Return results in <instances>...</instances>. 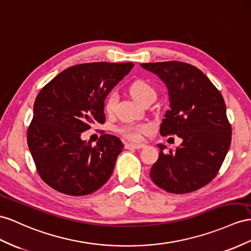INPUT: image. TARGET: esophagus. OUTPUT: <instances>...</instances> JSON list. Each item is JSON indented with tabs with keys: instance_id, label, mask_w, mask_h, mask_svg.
I'll use <instances>...</instances> for the list:
<instances>
[{
	"instance_id": "34e87169",
	"label": "esophagus",
	"mask_w": 251,
	"mask_h": 251,
	"mask_svg": "<svg viewBox=\"0 0 251 251\" xmlns=\"http://www.w3.org/2000/svg\"><path fill=\"white\" fill-rule=\"evenodd\" d=\"M145 145L144 144H134V143H128L125 145L127 150H141L143 149Z\"/></svg>"
}]
</instances>
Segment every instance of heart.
I'll use <instances>...</instances> for the list:
<instances>
[{"label":"heart","instance_id":"heart-1","mask_svg":"<svg viewBox=\"0 0 251 251\" xmlns=\"http://www.w3.org/2000/svg\"><path fill=\"white\" fill-rule=\"evenodd\" d=\"M129 93L141 105H143L146 100L156 98V92L153 88L149 82L141 79L133 81L131 83L129 87ZM118 100L119 96L115 92H111L107 96L104 101V109L108 114H112L114 112L115 107H117L118 104ZM151 128L152 127L151 124L126 125L123 127H120L119 132L126 139L138 142V141L142 140L144 133H147L151 130Z\"/></svg>","mask_w":251,"mask_h":251}]
</instances>
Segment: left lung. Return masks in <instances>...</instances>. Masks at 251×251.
<instances>
[{"label":"left lung","instance_id":"left-lung-1","mask_svg":"<svg viewBox=\"0 0 251 251\" xmlns=\"http://www.w3.org/2000/svg\"><path fill=\"white\" fill-rule=\"evenodd\" d=\"M156 74L169 91L170 110L160 126L161 136L176 134L182 143L159 158L151 178L159 188L184 194L204 187L217 175L231 144V125L221 92L201 70L180 61L141 63Z\"/></svg>","mask_w":251,"mask_h":251}]
</instances>
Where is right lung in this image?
I'll return each instance as SVG.
<instances>
[{"instance_id": "add662e5", "label": "right lung", "mask_w": 251, "mask_h": 251, "mask_svg": "<svg viewBox=\"0 0 251 251\" xmlns=\"http://www.w3.org/2000/svg\"><path fill=\"white\" fill-rule=\"evenodd\" d=\"M134 64L92 62L68 68L37 95L27 144L42 180L72 196L98 191L110 178L124 144L101 134L95 146L81 140L94 123H105L104 101Z\"/></svg>"}]
</instances>
